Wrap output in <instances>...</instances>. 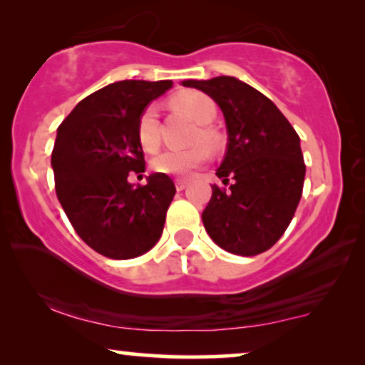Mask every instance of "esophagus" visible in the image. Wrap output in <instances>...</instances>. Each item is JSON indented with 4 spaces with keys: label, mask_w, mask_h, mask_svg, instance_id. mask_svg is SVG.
I'll return each mask as SVG.
<instances>
[{
    "label": "esophagus",
    "mask_w": 365,
    "mask_h": 365,
    "mask_svg": "<svg viewBox=\"0 0 365 365\" xmlns=\"http://www.w3.org/2000/svg\"><path fill=\"white\" fill-rule=\"evenodd\" d=\"M187 186V181H184V179H176V189L178 191H184Z\"/></svg>",
    "instance_id": "esophagus-1"
}]
</instances>
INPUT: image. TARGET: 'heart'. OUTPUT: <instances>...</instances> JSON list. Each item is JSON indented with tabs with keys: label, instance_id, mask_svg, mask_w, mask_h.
<instances>
[{
	"label": "heart",
	"instance_id": "heart-1",
	"mask_svg": "<svg viewBox=\"0 0 365 365\" xmlns=\"http://www.w3.org/2000/svg\"><path fill=\"white\" fill-rule=\"evenodd\" d=\"M173 104L187 116H191L197 124H201L199 131L194 136V143H204L211 149H219L222 139L216 129L209 126L217 114L216 103L207 94L201 91H186L173 98ZM138 141L146 153L158 151L161 139H159V119L158 109L154 106H146L139 114L136 126ZM209 161V149L203 144L189 149H171L153 161V169L159 174L176 178H189L194 171L202 168Z\"/></svg>",
	"mask_w": 365,
	"mask_h": 365
}]
</instances>
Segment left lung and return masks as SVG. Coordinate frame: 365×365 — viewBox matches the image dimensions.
<instances>
[{
	"mask_svg": "<svg viewBox=\"0 0 365 365\" xmlns=\"http://www.w3.org/2000/svg\"><path fill=\"white\" fill-rule=\"evenodd\" d=\"M206 93L226 119L227 151L212 196L202 212L204 227L224 251L257 256L276 244L302 196L306 164L299 134L267 96L231 76L189 81Z\"/></svg>",
	"mask_w": 365,
	"mask_h": 365,
	"instance_id": "1",
	"label": "left lung"
}]
</instances>
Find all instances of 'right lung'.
<instances>
[{"label":"right lung","instance_id":"add662e5","mask_svg":"<svg viewBox=\"0 0 365 365\" xmlns=\"http://www.w3.org/2000/svg\"><path fill=\"white\" fill-rule=\"evenodd\" d=\"M173 81L124 79L98 89L59 124L51 154L54 189L78 236L111 259L148 252L163 234L176 186L151 174L133 187L129 174L144 173L138 141L139 114Z\"/></svg>","mask_w":365,"mask_h":365}]
</instances>
